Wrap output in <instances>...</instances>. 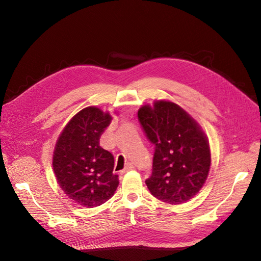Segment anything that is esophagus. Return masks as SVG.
<instances>
[{
	"instance_id": "obj_1",
	"label": "esophagus",
	"mask_w": 261,
	"mask_h": 261,
	"mask_svg": "<svg viewBox=\"0 0 261 261\" xmlns=\"http://www.w3.org/2000/svg\"><path fill=\"white\" fill-rule=\"evenodd\" d=\"M133 169H134L133 163L128 162V163H126V167H125V169L122 171V173H126V172H128V171H130V170H133Z\"/></svg>"
}]
</instances>
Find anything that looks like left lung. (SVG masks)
Returning <instances> with one entry per match:
<instances>
[{
  "label": "left lung",
  "instance_id": "1",
  "mask_svg": "<svg viewBox=\"0 0 261 261\" xmlns=\"http://www.w3.org/2000/svg\"><path fill=\"white\" fill-rule=\"evenodd\" d=\"M147 137L155 145L152 174L146 185L155 198L180 204L199 193L210 171L211 150L201 126L170 100H154L138 110Z\"/></svg>",
  "mask_w": 261,
  "mask_h": 261
}]
</instances>
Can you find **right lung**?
Wrapping results in <instances>:
<instances>
[{
  "label": "right lung",
  "instance_id": "1",
  "mask_svg": "<svg viewBox=\"0 0 261 261\" xmlns=\"http://www.w3.org/2000/svg\"><path fill=\"white\" fill-rule=\"evenodd\" d=\"M111 121L109 111L84 108L67 122L54 146L52 167L59 186L86 208L108 201L118 186L114 158L99 144Z\"/></svg>",
  "mask_w": 261,
  "mask_h": 261
}]
</instances>
